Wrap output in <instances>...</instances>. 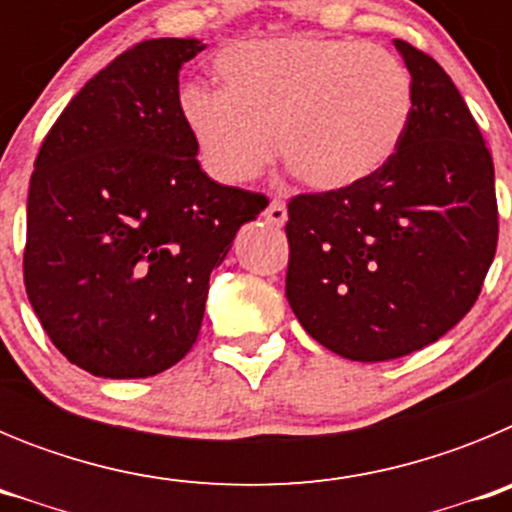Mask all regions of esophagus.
Instances as JSON below:
<instances>
[{"label":"esophagus","mask_w":512,"mask_h":512,"mask_svg":"<svg viewBox=\"0 0 512 512\" xmlns=\"http://www.w3.org/2000/svg\"><path fill=\"white\" fill-rule=\"evenodd\" d=\"M264 215L271 225H277L279 228V225L287 223V205H284L282 200H271V205L266 207Z\"/></svg>","instance_id":"obj_1"}]
</instances>
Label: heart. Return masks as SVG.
I'll return each mask as SVG.
<instances>
[{
  "label": "heart",
  "mask_w": 512,
  "mask_h": 512,
  "mask_svg": "<svg viewBox=\"0 0 512 512\" xmlns=\"http://www.w3.org/2000/svg\"><path fill=\"white\" fill-rule=\"evenodd\" d=\"M220 92L189 87L182 117L215 179L241 184L271 161L320 192L354 187L400 148L413 117L408 66L382 45L328 35L248 40L215 58Z\"/></svg>",
  "instance_id": "1"
}]
</instances>
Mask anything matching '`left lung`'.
<instances>
[{"mask_svg":"<svg viewBox=\"0 0 512 512\" xmlns=\"http://www.w3.org/2000/svg\"><path fill=\"white\" fill-rule=\"evenodd\" d=\"M415 104L395 156L338 192L295 194L287 300L302 328L351 361L438 341L477 302L497 251L495 166L446 71L395 40Z\"/></svg>","mask_w":512,"mask_h":512,"instance_id":"left-lung-1","label":"left lung"}]
</instances>
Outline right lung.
I'll return each mask as SVG.
<instances>
[{
  "instance_id": "1",
  "label": "right lung",
  "mask_w": 512,
  "mask_h": 512,
  "mask_svg": "<svg viewBox=\"0 0 512 512\" xmlns=\"http://www.w3.org/2000/svg\"><path fill=\"white\" fill-rule=\"evenodd\" d=\"M200 40H143L66 104L35 158L27 300L71 364L138 379L200 336L210 271L269 197L212 182L179 102Z\"/></svg>"
}]
</instances>
